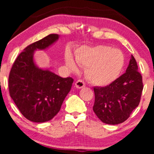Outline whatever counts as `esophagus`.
<instances>
[{
    "label": "esophagus",
    "mask_w": 154,
    "mask_h": 154,
    "mask_svg": "<svg viewBox=\"0 0 154 154\" xmlns=\"http://www.w3.org/2000/svg\"><path fill=\"white\" fill-rule=\"evenodd\" d=\"M85 83H84V81L83 80H78V81L75 82V86L77 88H79V89H81L82 88H84L85 87Z\"/></svg>",
    "instance_id": "1"
}]
</instances>
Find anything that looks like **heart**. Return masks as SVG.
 <instances>
[{
    "label": "heart",
    "instance_id": "heart-1",
    "mask_svg": "<svg viewBox=\"0 0 154 154\" xmlns=\"http://www.w3.org/2000/svg\"><path fill=\"white\" fill-rule=\"evenodd\" d=\"M80 66L87 67L86 77L94 85L106 86L119 77L125 64V57L120 50L109 45L82 47L75 54ZM65 62L71 71L78 69L77 64L70 53L65 55Z\"/></svg>",
    "mask_w": 154,
    "mask_h": 154
}]
</instances>
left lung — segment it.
Wrapping results in <instances>:
<instances>
[{
    "mask_svg": "<svg viewBox=\"0 0 154 154\" xmlns=\"http://www.w3.org/2000/svg\"><path fill=\"white\" fill-rule=\"evenodd\" d=\"M132 55L126 72L105 87H94L93 111L103 123L117 125L130 117L140 104L142 76Z\"/></svg>",
    "mask_w": 154,
    "mask_h": 154,
    "instance_id": "1",
    "label": "left lung"
}]
</instances>
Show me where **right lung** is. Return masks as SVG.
Here are the masks:
<instances>
[{
    "instance_id": "obj_1",
    "label": "right lung",
    "mask_w": 154,
    "mask_h": 154,
    "mask_svg": "<svg viewBox=\"0 0 154 154\" xmlns=\"http://www.w3.org/2000/svg\"><path fill=\"white\" fill-rule=\"evenodd\" d=\"M58 38L52 33L30 44L19 54L10 72V95L21 113L35 123L48 121L57 114L73 82L71 77L63 79L39 69L33 61L35 50L46 49Z\"/></svg>"
}]
</instances>
